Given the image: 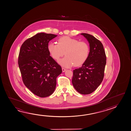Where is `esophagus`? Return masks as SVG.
<instances>
[{"instance_id":"esophagus-1","label":"esophagus","mask_w":131,"mask_h":131,"mask_svg":"<svg viewBox=\"0 0 131 131\" xmlns=\"http://www.w3.org/2000/svg\"><path fill=\"white\" fill-rule=\"evenodd\" d=\"M66 69H64V68H62V71L63 72H64L65 71H66Z\"/></svg>"}]
</instances>
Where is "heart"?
I'll use <instances>...</instances> for the list:
<instances>
[{"label": "heart", "mask_w": 131, "mask_h": 131, "mask_svg": "<svg viewBox=\"0 0 131 131\" xmlns=\"http://www.w3.org/2000/svg\"><path fill=\"white\" fill-rule=\"evenodd\" d=\"M48 50L52 58L57 61L63 56L65 52L66 56L58 61L65 68L83 64L87 59L90 52V47L86 42L68 37L60 38L58 44L50 43Z\"/></svg>", "instance_id": "heart-1"}]
</instances>
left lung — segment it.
Here are the masks:
<instances>
[{"instance_id": "left-lung-1", "label": "left lung", "mask_w": 131, "mask_h": 131, "mask_svg": "<svg viewBox=\"0 0 131 131\" xmlns=\"http://www.w3.org/2000/svg\"><path fill=\"white\" fill-rule=\"evenodd\" d=\"M81 35L87 39L90 50L81 67L73 70L72 84L80 94H88L93 92L102 81L106 58L103 45L99 40L89 34Z\"/></svg>"}]
</instances>
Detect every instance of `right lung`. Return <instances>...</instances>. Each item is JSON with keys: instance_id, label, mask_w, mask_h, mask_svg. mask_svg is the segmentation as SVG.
Here are the masks:
<instances>
[{"instance_id": "obj_1", "label": "right lung", "mask_w": 131, "mask_h": 131, "mask_svg": "<svg viewBox=\"0 0 131 131\" xmlns=\"http://www.w3.org/2000/svg\"><path fill=\"white\" fill-rule=\"evenodd\" d=\"M57 35L40 33L25 41L20 47L18 64L26 87L40 97L48 96L56 88L61 67L50 56V41Z\"/></svg>"}]
</instances>
